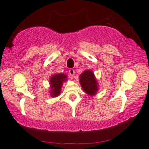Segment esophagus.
I'll list each match as a JSON object with an SVG mask.
<instances>
[{
	"label": "esophagus",
	"mask_w": 149,
	"mask_h": 149,
	"mask_svg": "<svg viewBox=\"0 0 149 149\" xmlns=\"http://www.w3.org/2000/svg\"><path fill=\"white\" fill-rule=\"evenodd\" d=\"M69 75H70V76L73 77V76H74V74H75L74 69H69Z\"/></svg>",
	"instance_id": "obj_1"
}]
</instances>
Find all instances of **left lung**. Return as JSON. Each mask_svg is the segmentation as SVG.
I'll use <instances>...</instances> for the list:
<instances>
[{
	"mask_svg": "<svg viewBox=\"0 0 149 149\" xmlns=\"http://www.w3.org/2000/svg\"><path fill=\"white\" fill-rule=\"evenodd\" d=\"M80 83L85 93L90 95H95L97 91V84L93 73L86 70L80 76Z\"/></svg>",
	"mask_w": 149,
	"mask_h": 149,
	"instance_id": "8db88e82",
	"label": "left lung"
}]
</instances>
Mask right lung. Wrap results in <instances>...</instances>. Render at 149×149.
Masks as SVG:
<instances>
[{"mask_svg": "<svg viewBox=\"0 0 149 149\" xmlns=\"http://www.w3.org/2000/svg\"><path fill=\"white\" fill-rule=\"evenodd\" d=\"M67 76L63 73L54 75L50 80L51 95L56 97L61 93V89L64 81L66 80Z\"/></svg>", "mask_w": 149, "mask_h": 149, "instance_id": "add662e5", "label": "right lung"}]
</instances>
